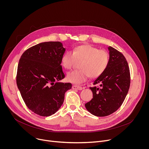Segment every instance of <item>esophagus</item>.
I'll return each mask as SVG.
<instances>
[{
  "label": "esophagus",
  "mask_w": 149,
  "mask_h": 149,
  "mask_svg": "<svg viewBox=\"0 0 149 149\" xmlns=\"http://www.w3.org/2000/svg\"><path fill=\"white\" fill-rule=\"evenodd\" d=\"M72 88L73 90H81L82 89V87H80L78 86H75V85L72 86Z\"/></svg>",
  "instance_id": "1"
}]
</instances>
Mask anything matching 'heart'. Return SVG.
<instances>
[{"label":"heart","instance_id":"1","mask_svg":"<svg viewBox=\"0 0 149 149\" xmlns=\"http://www.w3.org/2000/svg\"><path fill=\"white\" fill-rule=\"evenodd\" d=\"M76 61H81V69L69 72L67 79L71 83L81 84L89 76L97 78L104 73L109 65V55L105 50L98 49L90 44L81 45L75 47L72 52L67 51L63 54L61 65L66 70H71Z\"/></svg>","mask_w":149,"mask_h":149}]
</instances>
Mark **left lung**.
<instances>
[{
	"label": "left lung",
	"instance_id": "obj_1",
	"mask_svg": "<svg viewBox=\"0 0 149 149\" xmlns=\"http://www.w3.org/2000/svg\"><path fill=\"white\" fill-rule=\"evenodd\" d=\"M110 59L107 69L94 81L90 88L92 100L85 104L92 114L105 117L117 111L128 93L130 85V73L124 56L115 48L109 47Z\"/></svg>",
	"mask_w": 149,
	"mask_h": 149
}]
</instances>
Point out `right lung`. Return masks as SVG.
Masks as SVG:
<instances>
[{
    "mask_svg": "<svg viewBox=\"0 0 149 149\" xmlns=\"http://www.w3.org/2000/svg\"><path fill=\"white\" fill-rule=\"evenodd\" d=\"M65 49L60 42H45L26 50L17 66L16 84L28 109L40 116H50L61 107L71 83L61 65Z\"/></svg>",
    "mask_w": 149,
    "mask_h": 149,
    "instance_id": "right-lung-1",
    "label": "right lung"
}]
</instances>
